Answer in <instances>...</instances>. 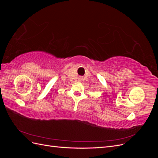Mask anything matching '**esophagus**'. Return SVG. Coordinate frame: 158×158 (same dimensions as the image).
Listing matches in <instances>:
<instances>
[{
	"label": "esophagus",
	"mask_w": 158,
	"mask_h": 158,
	"mask_svg": "<svg viewBox=\"0 0 158 158\" xmlns=\"http://www.w3.org/2000/svg\"><path fill=\"white\" fill-rule=\"evenodd\" d=\"M79 81H80V80H79Z\"/></svg>",
	"instance_id": "obj_1"
}]
</instances>
